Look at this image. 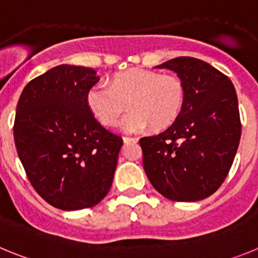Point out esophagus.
Returning a JSON list of instances; mask_svg holds the SVG:
<instances>
[{"label":"esophagus","instance_id":"esophagus-1","mask_svg":"<svg viewBox=\"0 0 258 258\" xmlns=\"http://www.w3.org/2000/svg\"><path fill=\"white\" fill-rule=\"evenodd\" d=\"M122 141H124L125 145H131V143L138 142V138H129V137H124V138H122Z\"/></svg>","mask_w":258,"mask_h":258}]
</instances>
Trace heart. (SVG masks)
<instances>
[{"mask_svg":"<svg viewBox=\"0 0 258 258\" xmlns=\"http://www.w3.org/2000/svg\"><path fill=\"white\" fill-rule=\"evenodd\" d=\"M184 88L181 80L145 68H131L113 75L106 84H95L86 93V104L103 126L118 124L126 103L132 112L124 118L122 129L138 133L151 125L164 129L181 112Z\"/></svg>","mask_w":258,"mask_h":258,"instance_id":"1","label":"heart"}]
</instances>
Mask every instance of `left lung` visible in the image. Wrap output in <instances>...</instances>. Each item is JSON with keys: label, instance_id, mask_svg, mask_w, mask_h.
<instances>
[{"label": "left lung", "instance_id": "1", "mask_svg": "<svg viewBox=\"0 0 258 258\" xmlns=\"http://www.w3.org/2000/svg\"><path fill=\"white\" fill-rule=\"evenodd\" d=\"M155 68L177 74L184 99L165 132L141 138L145 172L166 199H206L225 181L238 151L241 125L235 88L222 72L191 56Z\"/></svg>", "mask_w": 258, "mask_h": 258}]
</instances>
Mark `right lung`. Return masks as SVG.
Listing matches in <instances>:
<instances>
[{
	"label": "right lung",
	"instance_id": "obj_1",
	"mask_svg": "<svg viewBox=\"0 0 258 258\" xmlns=\"http://www.w3.org/2000/svg\"><path fill=\"white\" fill-rule=\"evenodd\" d=\"M99 77L92 68L60 64L23 89L14 141L38 195L61 211L97 206L111 188L122 138L104 129L86 104Z\"/></svg>",
	"mask_w": 258,
	"mask_h": 258
}]
</instances>
